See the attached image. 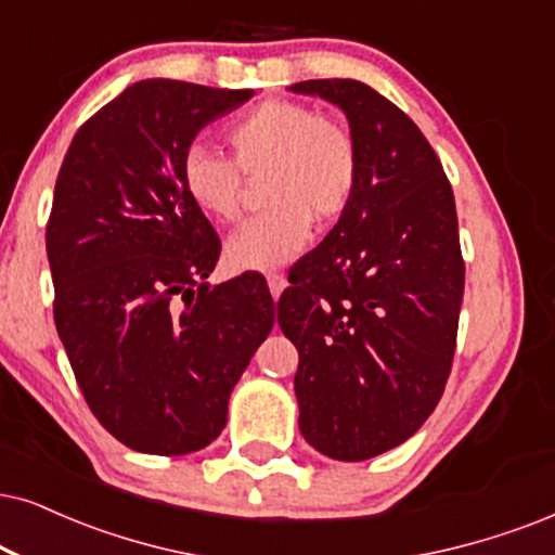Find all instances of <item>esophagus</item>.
I'll use <instances>...</instances> for the list:
<instances>
[{
	"mask_svg": "<svg viewBox=\"0 0 555 555\" xmlns=\"http://www.w3.org/2000/svg\"><path fill=\"white\" fill-rule=\"evenodd\" d=\"M266 282H269V289H271V297L273 299H279L282 297V292L286 289V276L284 273H269V276H266Z\"/></svg>",
	"mask_w": 555,
	"mask_h": 555,
	"instance_id": "34e87169",
	"label": "esophagus"
}]
</instances>
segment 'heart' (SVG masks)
<instances>
[{
    "mask_svg": "<svg viewBox=\"0 0 555 555\" xmlns=\"http://www.w3.org/2000/svg\"><path fill=\"white\" fill-rule=\"evenodd\" d=\"M233 160L189 145L181 184L192 205L217 222L241 212L243 177L263 178V215L243 222L225 243L235 271H271L289 263L312 237V220H340L359 186L353 132L335 117L292 100H263L228 125Z\"/></svg>",
    "mask_w": 555,
    "mask_h": 555,
    "instance_id": "1",
    "label": "heart"
}]
</instances>
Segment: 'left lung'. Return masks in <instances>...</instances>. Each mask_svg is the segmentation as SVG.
Instances as JSON below:
<instances>
[{"instance_id":"left-lung-1","label":"left lung","mask_w":555,"mask_h":555,"mask_svg":"<svg viewBox=\"0 0 555 555\" xmlns=\"http://www.w3.org/2000/svg\"><path fill=\"white\" fill-rule=\"evenodd\" d=\"M289 91L348 117L353 202L289 276L279 327L299 350V430L335 461H366L420 430L451 374L464 258L453 189L423 132L356 79Z\"/></svg>"}]
</instances>
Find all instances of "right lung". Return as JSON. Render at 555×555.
Instances as JSON below:
<instances>
[{
  "label": "right lung",
  "mask_w": 555,
  "mask_h": 555,
  "mask_svg": "<svg viewBox=\"0 0 555 555\" xmlns=\"http://www.w3.org/2000/svg\"><path fill=\"white\" fill-rule=\"evenodd\" d=\"M250 96L132 83L81 125L55 181L46 230L55 330L89 410L138 453L212 443L273 327V299L254 279L207 284L220 237L181 184L196 132Z\"/></svg>",
  "instance_id": "add662e5"
}]
</instances>
